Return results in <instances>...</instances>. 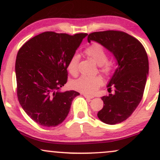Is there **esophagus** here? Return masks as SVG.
Segmentation results:
<instances>
[{
  "instance_id": "1",
  "label": "esophagus",
  "mask_w": 160,
  "mask_h": 160,
  "mask_svg": "<svg viewBox=\"0 0 160 160\" xmlns=\"http://www.w3.org/2000/svg\"><path fill=\"white\" fill-rule=\"evenodd\" d=\"M83 95V96L85 97V98H94V96L93 95H87V94H82Z\"/></svg>"
}]
</instances>
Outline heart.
<instances>
[{"label": "heart", "mask_w": 160, "mask_h": 160, "mask_svg": "<svg viewBox=\"0 0 160 160\" xmlns=\"http://www.w3.org/2000/svg\"><path fill=\"white\" fill-rule=\"evenodd\" d=\"M84 53L88 58L92 60L96 65L100 66V71L104 74H108L112 69L111 62H108V55L104 49L99 44H93L87 47ZM80 61V56L74 54L71 57L68 63V70L73 76L78 74V64ZM102 79L100 77H87L81 76L78 80L72 82V87L76 90L83 93L95 92L102 85Z\"/></svg>", "instance_id": "1"}]
</instances>
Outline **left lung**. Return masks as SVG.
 <instances>
[{
    "label": "left lung",
    "instance_id": "1",
    "mask_svg": "<svg viewBox=\"0 0 160 160\" xmlns=\"http://www.w3.org/2000/svg\"><path fill=\"white\" fill-rule=\"evenodd\" d=\"M87 40L100 43L117 60V68L107 86L110 94L102 97L104 105L97 115L106 124L120 123L132 115L142 98L149 72L148 55L140 41L120 31L93 32Z\"/></svg>",
    "mask_w": 160,
    "mask_h": 160
}]
</instances>
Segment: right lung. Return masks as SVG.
Returning <instances> with one entry per match:
<instances>
[{"label": "right lung", "instance_id": "obj_1", "mask_svg": "<svg viewBox=\"0 0 160 160\" xmlns=\"http://www.w3.org/2000/svg\"><path fill=\"white\" fill-rule=\"evenodd\" d=\"M86 33L74 35L46 32L19 49L16 60L17 96L25 113L46 127L61 124L80 93L62 92L68 80V63Z\"/></svg>", "mask_w": 160, "mask_h": 160}]
</instances>
